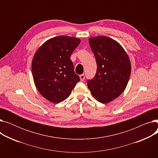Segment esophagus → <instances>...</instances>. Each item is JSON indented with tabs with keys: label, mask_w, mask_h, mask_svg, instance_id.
Here are the masks:
<instances>
[{
	"label": "esophagus",
	"mask_w": 158,
	"mask_h": 158,
	"mask_svg": "<svg viewBox=\"0 0 158 158\" xmlns=\"http://www.w3.org/2000/svg\"><path fill=\"white\" fill-rule=\"evenodd\" d=\"M79 77H80V79H81V81H83L85 80V74H81V75H80Z\"/></svg>",
	"instance_id": "1"
}]
</instances>
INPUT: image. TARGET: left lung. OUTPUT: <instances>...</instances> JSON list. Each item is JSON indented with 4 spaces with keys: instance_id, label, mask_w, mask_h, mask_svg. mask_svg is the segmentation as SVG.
Masks as SVG:
<instances>
[{
    "instance_id": "8db88e82",
    "label": "left lung",
    "mask_w": 158,
    "mask_h": 158,
    "mask_svg": "<svg viewBox=\"0 0 158 158\" xmlns=\"http://www.w3.org/2000/svg\"><path fill=\"white\" fill-rule=\"evenodd\" d=\"M89 44L97 69L95 77L87 80V85L96 100L108 103L125 89L131 75L130 60L122 47L109 37L90 38Z\"/></svg>"
}]
</instances>
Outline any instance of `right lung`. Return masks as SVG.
Segmentation results:
<instances>
[{"label":"right lung","mask_w":158,"mask_h":158,"mask_svg":"<svg viewBox=\"0 0 158 158\" xmlns=\"http://www.w3.org/2000/svg\"><path fill=\"white\" fill-rule=\"evenodd\" d=\"M80 42L76 38L57 36L45 42L33 57L32 73L35 84L48 101L56 104L65 100L80 81L70 60Z\"/></svg>","instance_id":"add662e5"}]
</instances>
